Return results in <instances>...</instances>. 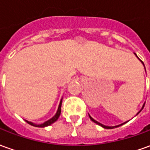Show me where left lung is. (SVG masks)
<instances>
[{
  "mask_svg": "<svg viewBox=\"0 0 150 150\" xmlns=\"http://www.w3.org/2000/svg\"><path fill=\"white\" fill-rule=\"evenodd\" d=\"M134 54H135V53H134ZM135 55L137 56V54H135ZM137 58H138V57H137ZM138 59H139V58H138ZM140 61H141V62H142V63H143V62H142V60H140ZM143 65H144V63H143ZM144 106H145V104H143V106H142V109H141V110L139 111L138 113H139V112H141V111H142V109H143V108H144ZM138 113H137V114H138ZM89 117H90V119H91V120L93 121V122L96 123V124H97V125H100L101 127H103V128H104V129H114V128H116V127H119V126H120V125H123L124 124H125V123L128 122V121H126V122L123 123V124H120V125H116V126H106V125H102V124H100V122H98V121H96V120H95L93 119V118H92V117H91V116H90V115H89Z\"/></svg>",
  "mask_w": 150,
  "mask_h": 150,
  "instance_id": "obj_1",
  "label": "left lung"
}]
</instances>
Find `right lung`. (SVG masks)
I'll return each mask as SVG.
<instances>
[{
	"label": "right lung",
	"instance_id": "1",
	"mask_svg": "<svg viewBox=\"0 0 150 150\" xmlns=\"http://www.w3.org/2000/svg\"><path fill=\"white\" fill-rule=\"evenodd\" d=\"M62 99L60 101V103H59V108H58V110H57V112L54 116H53L51 119L48 120L46 122H44L43 124H41V125H36V124H34V123H32L30 121H28L26 120H25L28 124H30V125L32 126H34V127H38V128H44V127H46V126H49L51 124H53L54 122H55L57 120L59 119V116H60V113H61V106H62Z\"/></svg>",
	"mask_w": 150,
	"mask_h": 150
}]
</instances>
